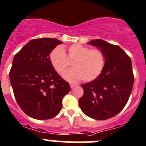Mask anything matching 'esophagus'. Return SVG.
<instances>
[{
  "mask_svg": "<svg viewBox=\"0 0 146 146\" xmlns=\"http://www.w3.org/2000/svg\"><path fill=\"white\" fill-rule=\"evenodd\" d=\"M76 86L75 84H73V83H70V87L71 88H74Z\"/></svg>",
  "mask_w": 146,
  "mask_h": 146,
  "instance_id": "esophagus-1",
  "label": "esophagus"
}]
</instances>
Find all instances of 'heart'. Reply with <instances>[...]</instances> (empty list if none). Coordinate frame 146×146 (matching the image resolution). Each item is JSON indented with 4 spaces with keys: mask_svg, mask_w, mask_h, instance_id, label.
<instances>
[{
    "mask_svg": "<svg viewBox=\"0 0 146 146\" xmlns=\"http://www.w3.org/2000/svg\"><path fill=\"white\" fill-rule=\"evenodd\" d=\"M50 60L58 74H62L70 66L74 68L66 71L64 77L70 82H77L83 80L90 82L97 78L102 72L105 64L104 53L99 49L74 44L67 49L66 55L63 49L56 47L50 54Z\"/></svg>",
    "mask_w": 146,
    "mask_h": 146,
    "instance_id": "1",
    "label": "heart"
}]
</instances>
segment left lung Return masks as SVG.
I'll list each match as a JSON object with an SVG mask.
<instances>
[{
	"label": "left lung",
	"mask_w": 146,
	"mask_h": 146,
	"mask_svg": "<svg viewBox=\"0 0 146 146\" xmlns=\"http://www.w3.org/2000/svg\"><path fill=\"white\" fill-rule=\"evenodd\" d=\"M88 44L102 51L105 64L97 78L82 85L84 94L79 105L90 118L106 120L119 113L128 102L134 83L131 60L118 45L102 39Z\"/></svg>",
	"instance_id": "1"
}]
</instances>
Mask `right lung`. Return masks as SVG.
Instances as JSON below:
<instances>
[{
    "instance_id": "obj_1",
    "label": "right lung",
    "mask_w": 146,
    "mask_h": 146,
    "mask_svg": "<svg viewBox=\"0 0 146 146\" xmlns=\"http://www.w3.org/2000/svg\"><path fill=\"white\" fill-rule=\"evenodd\" d=\"M63 42L51 38L31 40L15 55L9 79L17 104L28 116L47 120L56 116L69 82L54 69L50 54Z\"/></svg>"
}]
</instances>
